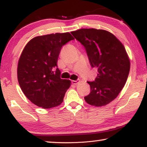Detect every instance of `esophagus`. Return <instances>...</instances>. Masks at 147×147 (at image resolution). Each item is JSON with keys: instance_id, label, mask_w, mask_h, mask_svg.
Returning a JSON list of instances; mask_svg holds the SVG:
<instances>
[{"instance_id": "esophagus-1", "label": "esophagus", "mask_w": 147, "mask_h": 147, "mask_svg": "<svg viewBox=\"0 0 147 147\" xmlns=\"http://www.w3.org/2000/svg\"><path fill=\"white\" fill-rule=\"evenodd\" d=\"M79 82V79H77V80H76V81H74V80H72L71 81V83H73V84H74V85H77V84H78Z\"/></svg>"}]
</instances>
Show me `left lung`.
I'll return each mask as SVG.
<instances>
[{"label":"left lung","instance_id":"8db88e82","mask_svg":"<svg viewBox=\"0 0 147 147\" xmlns=\"http://www.w3.org/2000/svg\"><path fill=\"white\" fill-rule=\"evenodd\" d=\"M71 34L86 50L90 66L98 69L94 81H88L90 92L85 96L88 104L103 106L117 97L126 84L130 62L122 43L108 31L82 28Z\"/></svg>","mask_w":147,"mask_h":147}]
</instances>
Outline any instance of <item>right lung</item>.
<instances>
[{
    "mask_svg": "<svg viewBox=\"0 0 147 147\" xmlns=\"http://www.w3.org/2000/svg\"><path fill=\"white\" fill-rule=\"evenodd\" d=\"M73 40L69 32L51 34L32 38L24 48L18 62L19 84L37 106L50 109L63 102L71 81L61 78L57 61L62 47Z\"/></svg>",
    "mask_w": 147,
    "mask_h": 147,
    "instance_id": "obj_1",
    "label": "right lung"
}]
</instances>
